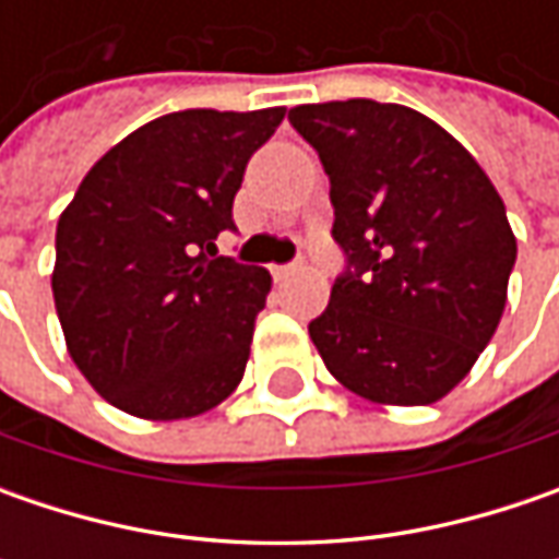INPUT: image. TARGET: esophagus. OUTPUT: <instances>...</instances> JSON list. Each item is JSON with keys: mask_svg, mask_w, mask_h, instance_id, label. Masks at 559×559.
<instances>
[{"mask_svg": "<svg viewBox=\"0 0 559 559\" xmlns=\"http://www.w3.org/2000/svg\"><path fill=\"white\" fill-rule=\"evenodd\" d=\"M295 270H301V264H276V267H270V273H273L276 283H283V280H289Z\"/></svg>", "mask_w": 559, "mask_h": 559, "instance_id": "34e87169", "label": "esophagus"}]
</instances>
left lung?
<instances>
[{
    "mask_svg": "<svg viewBox=\"0 0 559 559\" xmlns=\"http://www.w3.org/2000/svg\"><path fill=\"white\" fill-rule=\"evenodd\" d=\"M330 177L345 273L311 333L326 370L376 404L444 397L501 323L516 239L498 189L436 120L373 98L298 105Z\"/></svg>",
    "mask_w": 559,
    "mask_h": 559,
    "instance_id": "8db88e82",
    "label": "left lung"
}]
</instances>
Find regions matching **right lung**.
<instances>
[{
    "mask_svg": "<svg viewBox=\"0 0 559 559\" xmlns=\"http://www.w3.org/2000/svg\"><path fill=\"white\" fill-rule=\"evenodd\" d=\"M286 108H189L105 152L58 217L52 295L68 352L108 404L186 419L242 382L270 273L214 258L248 158Z\"/></svg>",
    "mask_w": 559,
    "mask_h": 559,
    "instance_id": "add662e5",
    "label": "right lung"
}]
</instances>
